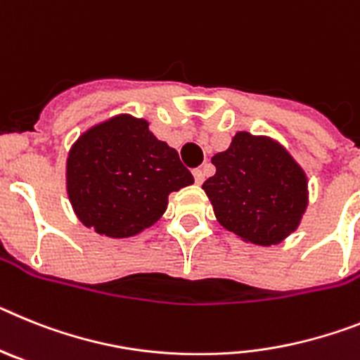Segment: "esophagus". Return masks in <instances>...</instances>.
<instances>
[{"mask_svg": "<svg viewBox=\"0 0 360 360\" xmlns=\"http://www.w3.org/2000/svg\"><path fill=\"white\" fill-rule=\"evenodd\" d=\"M192 174H193V179H195V183H198V184H201L202 181H205V172H202L201 168H195Z\"/></svg>", "mask_w": 360, "mask_h": 360, "instance_id": "obj_1", "label": "esophagus"}]
</instances>
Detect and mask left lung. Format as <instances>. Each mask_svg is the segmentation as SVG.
Listing matches in <instances>:
<instances>
[{"label": "left lung", "instance_id": "8db88e82", "mask_svg": "<svg viewBox=\"0 0 360 360\" xmlns=\"http://www.w3.org/2000/svg\"><path fill=\"white\" fill-rule=\"evenodd\" d=\"M202 190L226 230L254 245H277L299 226L308 205L304 172L279 145L239 132L212 158Z\"/></svg>", "mask_w": 360, "mask_h": 360}]
</instances>
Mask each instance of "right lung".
Instances as JSON below:
<instances>
[{"instance_id": "obj_1", "label": "right lung", "mask_w": 360, "mask_h": 360, "mask_svg": "<svg viewBox=\"0 0 360 360\" xmlns=\"http://www.w3.org/2000/svg\"><path fill=\"white\" fill-rule=\"evenodd\" d=\"M192 183L176 150L130 115L90 128L68 154L72 206L81 223L106 237L152 226L167 210L168 195Z\"/></svg>"}]
</instances>
